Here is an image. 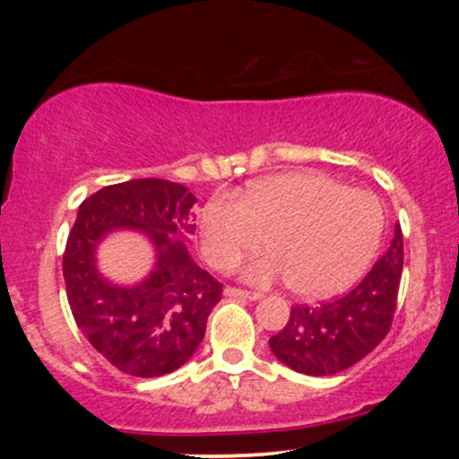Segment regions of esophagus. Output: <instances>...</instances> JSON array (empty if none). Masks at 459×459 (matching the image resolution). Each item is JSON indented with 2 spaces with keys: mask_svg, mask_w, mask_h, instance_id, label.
<instances>
[{
  "mask_svg": "<svg viewBox=\"0 0 459 459\" xmlns=\"http://www.w3.org/2000/svg\"><path fill=\"white\" fill-rule=\"evenodd\" d=\"M224 296L237 298V299H250V302H256V299L263 298L261 293H256V291H244V289H235V287H226Z\"/></svg>",
  "mask_w": 459,
  "mask_h": 459,
  "instance_id": "34e87169",
  "label": "esophagus"
}]
</instances>
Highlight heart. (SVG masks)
Instances as JSON below:
<instances>
[{"label": "heart", "mask_w": 459, "mask_h": 459, "mask_svg": "<svg viewBox=\"0 0 459 459\" xmlns=\"http://www.w3.org/2000/svg\"><path fill=\"white\" fill-rule=\"evenodd\" d=\"M384 233L380 200L321 172H282L250 183L239 200L215 194L198 213V241L213 270L229 272L263 244L267 255L241 272L247 282L289 281L308 299L354 284Z\"/></svg>", "instance_id": "heart-1"}]
</instances>
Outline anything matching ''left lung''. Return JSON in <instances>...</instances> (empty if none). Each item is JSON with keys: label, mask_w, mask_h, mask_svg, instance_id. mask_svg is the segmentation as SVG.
Segmentation results:
<instances>
[{"label": "left lung", "mask_w": 459, "mask_h": 459, "mask_svg": "<svg viewBox=\"0 0 459 459\" xmlns=\"http://www.w3.org/2000/svg\"><path fill=\"white\" fill-rule=\"evenodd\" d=\"M403 270V235L394 224L391 246L362 282L343 298L319 307H293L287 325L270 339L273 356L298 373L345 371L388 334Z\"/></svg>", "instance_id": "8db88e82"}]
</instances>
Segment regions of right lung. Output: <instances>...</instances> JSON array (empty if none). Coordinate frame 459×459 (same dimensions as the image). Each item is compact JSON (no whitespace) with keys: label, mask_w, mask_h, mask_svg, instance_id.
<instances>
[{"label":"right lung","mask_w":459,"mask_h":459,"mask_svg":"<svg viewBox=\"0 0 459 459\" xmlns=\"http://www.w3.org/2000/svg\"><path fill=\"white\" fill-rule=\"evenodd\" d=\"M196 196L166 178H134L92 194L79 204L62 272L77 328L118 371L160 377L198 350L222 284L189 256ZM140 232L153 247L142 281L120 285L98 270L96 250L109 234Z\"/></svg>","instance_id":"add662e5"}]
</instances>
